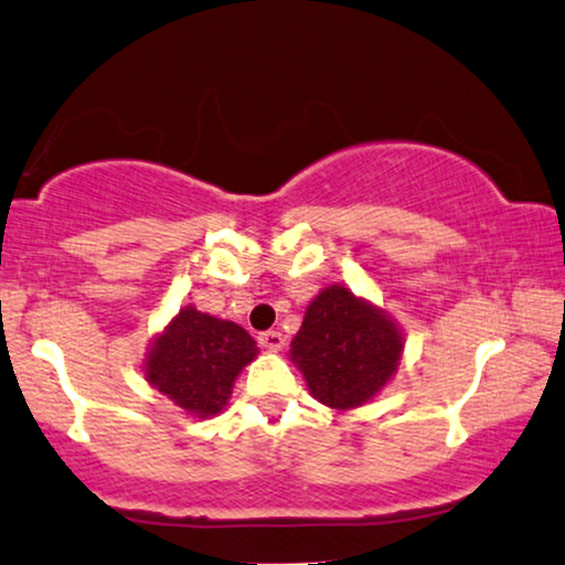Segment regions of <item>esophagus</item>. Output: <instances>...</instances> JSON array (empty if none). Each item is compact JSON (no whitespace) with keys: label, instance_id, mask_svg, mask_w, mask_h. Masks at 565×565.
Listing matches in <instances>:
<instances>
[{"label":"esophagus","instance_id":"obj_1","mask_svg":"<svg viewBox=\"0 0 565 565\" xmlns=\"http://www.w3.org/2000/svg\"><path fill=\"white\" fill-rule=\"evenodd\" d=\"M284 341H287V339H284L281 331H266V333L258 335V344L263 349H268V352H281Z\"/></svg>","mask_w":565,"mask_h":565}]
</instances>
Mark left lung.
<instances>
[{
	"instance_id": "1",
	"label": "left lung",
	"mask_w": 565,
	"mask_h": 565,
	"mask_svg": "<svg viewBox=\"0 0 565 565\" xmlns=\"http://www.w3.org/2000/svg\"><path fill=\"white\" fill-rule=\"evenodd\" d=\"M402 354L396 320L341 284L318 291L307 305L289 349L310 394L335 412L373 402L396 375Z\"/></svg>"
}]
</instances>
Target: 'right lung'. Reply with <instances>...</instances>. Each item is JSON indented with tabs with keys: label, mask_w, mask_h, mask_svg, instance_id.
I'll list each match as a JSON object with an SVG mask.
<instances>
[{
	"label": "right lung",
	"mask_w": 565,
	"mask_h": 565,
	"mask_svg": "<svg viewBox=\"0 0 565 565\" xmlns=\"http://www.w3.org/2000/svg\"><path fill=\"white\" fill-rule=\"evenodd\" d=\"M258 356L245 328L184 305L148 344L146 381L192 417H216L230 404L234 381Z\"/></svg>",
	"instance_id": "1"
}]
</instances>
